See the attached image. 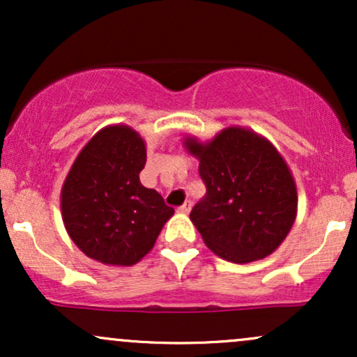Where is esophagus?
Segmentation results:
<instances>
[{"instance_id": "1", "label": "esophagus", "mask_w": 357, "mask_h": 357, "mask_svg": "<svg viewBox=\"0 0 357 357\" xmlns=\"http://www.w3.org/2000/svg\"><path fill=\"white\" fill-rule=\"evenodd\" d=\"M191 206H192V203L190 202V199H188V202H184L181 206H179V211H181V213H190L191 211Z\"/></svg>"}]
</instances>
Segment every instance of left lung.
I'll return each instance as SVG.
<instances>
[{
    "instance_id": "8db88e82",
    "label": "left lung",
    "mask_w": 357,
    "mask_h": 357,
    "mask_svg": "<svg viewBox=\"0 0 357 357\" xmlns=\"http://www.w3.org/2000/svg\"><path fill=\"white\" fill-rule=\"evenodd\" d=\"M199 159L206 195L190 218L213 253L233 261L261 260L278 248L297 216V188L270 141L227 127L208 142L184 139Z\"/></svg>"
}]
</instances>
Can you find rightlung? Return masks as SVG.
<instances>
[{
    "label": "right lung",
    "mask_w": 357,
    "mask_h": 357,
    "mask_svg": "<svg viewBox=\"0 0 357 357\" xmlns=\"http://www.w3.org/2000/svg\"><path fill=\"white\" fill-rule=\"evenodd\" d=\"M144 165V139L122 124L100 129L77 155L60 206L67 233L87 257L130 267L153 250L174 210L141 184Z\"/></svg>",
    "instance_id": "obj_1"
}]
</instances>
